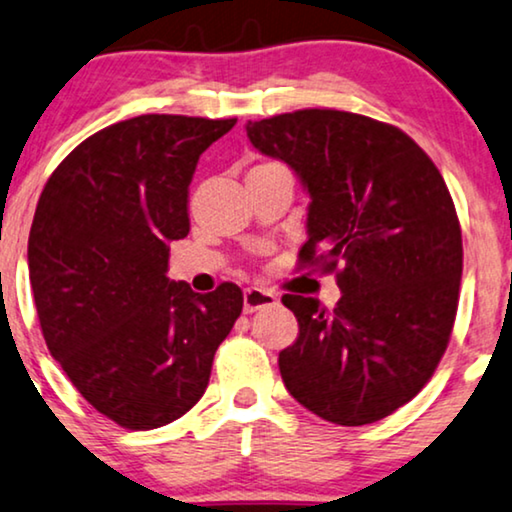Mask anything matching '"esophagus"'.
<instances>
[{
  "label": "esophagus",
  "instance_id": "esophagus-1",
  "mask_svg": "<svg viewBox=\"0 0 512 512\" xmlns=\"http://www.w3.org/2000/svg\"><path fill=\"white\" fill-rule=\"evenodd\" d=\"M276 302H278V295H276L274 290L245 288V292H243V309H245V313L264 309V306H274Z\"/></svg>",
  "mask_w": 512,
  "mask_h": 512
}]
</instances>
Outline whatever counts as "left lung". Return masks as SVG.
Listing matches in <instances>:
<instances>
[{
    "mask_svg": "<svg viewBox=\"0 0 512 512\" xmlns=\"http://www.w3.org/2000/svg\"><path fill=\"white\" fill-rule=\"evenodd\" d=\"M245 131L311 196L299 267L342 290L335 309L283 295L299 323L278 356L285 388L332 424H374L426 386L452 335L463 245L449 189L410 135L363 114L297 109Z\"/></svg>",
    "mask_w": 512,
    "mask_h": 512,
    "instance_id": "left-lung-1",
    "label": "left lung"
}]
</instances>
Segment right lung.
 <instances>
[{
    "label": "right lung",
    "instance_id": "obj_1",
    "mask_svg": "<svg viewBox=\"0 0 512 512\" xmlns=\"http://www.w3.org/2000/svg\"><path fill=\"white\" fill-rule=\"evenodd\" d=\"M236 119L142 114L93 133L39 196L27 267L51 356L88 405L128 431L166 426L206 391L243 309L234 283L199 295L168 281L189 234L199 156Z\"/></svg>",
    "mask_w": 512,
    "mask_h": 512
}]
</instances>
